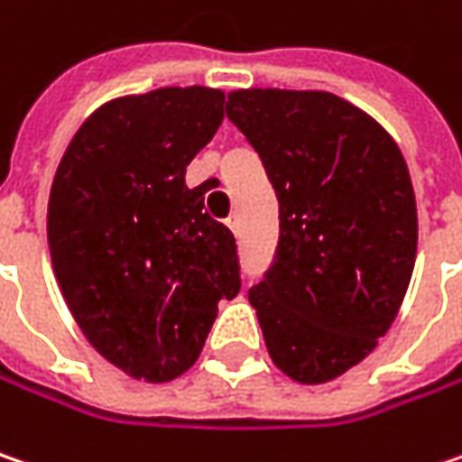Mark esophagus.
<instances>
[{
  "label": "esophagus",
  "mask_w": 462,
  "mask_h": 462,
  "mask_svg": "<svg viewBox=\"0 0 462 462\" xmlns=\"http://www.w3.org/2000/svg\"><path fill=\"white\" fill-rule=\"evenodd\" d=\"M225 225H227L232 232H240V214H237V211H232L230 217L225 219Z\"/></svg>",
  "instance_id": "34e87169"
}]
</instances>
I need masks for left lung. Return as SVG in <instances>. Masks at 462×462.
Instances as JSON below:
<instances>
[{
    "label": "left lung",
    "instance_id": "left-lung-1",
    "mask_svg": "<svg viewBox=\"0 0 462 462\" xmlns=\"http://www.w3.org/2000/svg\"><path fill=\"white\" fill-rule=\"evenodd\" d=\"M227 117L280 201L277 256L248 292L269 358L292 382H332L387 335L411 285L408 164L371 115L327 91L237 88Z\"/></svg>",
    "mask_w": 462,
    "mask_h": 462
}]
</instances>
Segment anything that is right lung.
<instances>
[{
  "instance_id": "add662e5",
  "label": "right lung",
  "mask_w": 462,
  "mask_h": 462,
  "mask_svg": "<svg viewBox=\"0 0 462 462\" xmlns=\"http://www.w3.org/2000/svg\"><path fill=\"white\" fill-rule=\"evenodd\" d=\"M225 91L170 86L101 104L72 135L49 193L51 266L96 353L133 379L193 366L219 300L240 292L232 232L185 167L214 138Z\"/></svg>"
}]
</instances>
